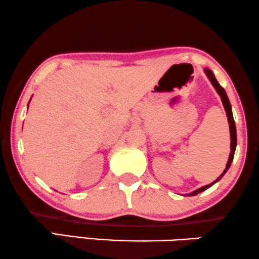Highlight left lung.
I'll return each mask as SVG.
<instances>
[{"instance_id": "8db88e82", "label": "left lung", "mask_w": 259, "mask_h": 259, "mask_svg": "<svg viewBox=\"0 0 259 259\" xmlns=\"http://www.w3.org/2000/svg\"><path fill=\"white\" fill-rule=\"evenodd\" d=\"M204 72H205V74H207V76H208L209 80L211 81V84H212L213 88L216 89L217 93H219V95L221 96V99H222V103H223L224 110H226V112H227L228 121H229V127H230V138H231V144H230V147H231V152H230V155H229V160H228L227 167H226V169L223 170V173L221 174V175L219 176V178H217V179L215 180V181H213L212 183H210V185H207V186L202 187V188H198L197 190H195V192L188 194L189 196H193V195H197L198 193L204 192L205 189H208L209 187H211V186L213 185V183L217 182V181H220V180L222 179V176L227 173V170L229 169V167H230V164H231V162H232V160H234L236 145H237V137H236V126H235V120H234V117H232L231 105H230L229 99H228L227 93H226V91H224V89L222 88V86H221V85L219 84V81L216 80V78H215V76H213V73H212V71H211V70H209V69H204Z\"/></svg>"}]
</instances>
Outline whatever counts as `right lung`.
I'll return each instance as SVG.
<instances>
[{"label":"right lung","instance_id":"1","mask_svg":"<svg viewBox=\"0 0 259 259\" xmlns=\"http://www.w3.org/2000/svg\"><path fill=\"white\" fill-rule=\"evenodd\" d=\"M28 106H29V104H28Z\"/></svg>","mask_w":259,"mask_h":259}]
</instances>
